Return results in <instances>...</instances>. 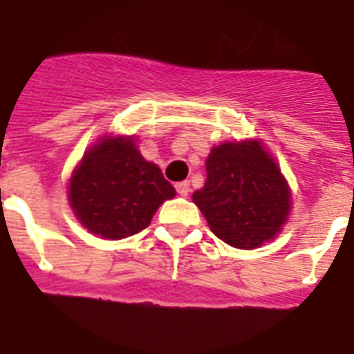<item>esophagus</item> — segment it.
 I'll list each match as a JSON object with an SVG mask.
<instances>
[{
    "mask_svg": "<svg viewBox=\"0 0 354 354\" xmlns=\"http://www.w3.org/2000/svg\"><path fill=\"white\" fill-rule=\"evenodd\" d=\"M175 188H177V194L183 196V198H187L188 192H190V183H188V180H183V183H177Z\"/></svg>",
    "mask_w": 354,
    "mask_h": 354,
    "instance_id": "1",
    "label": "esophagus"
}]
</instances>
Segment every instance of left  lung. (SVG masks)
<instances>
[{"label":"left lung","mask_w":354,"mask_h":354,"mask_svg":"<svg viewBox=\"0 0 354 354\" xmlns=\"http://www.w3.org/2000/svg\"><path fill=\"white\" fill-rule=\"evenodd\" d=\"M207 179L192 194L209 228L236 249H257L277 237L290 213V187L264 145L226 141L205 160Z\"/></svg>","instance_id":"8db88e82"}]
</instances>
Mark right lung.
<instances>
[{
  "label": "right lung",
  "instance_id": "add662e5",
  "mask_svg": "<svg viewBox=\"0 0 354 354\" xmlns=\"http://www.w3.org/2000/svg\"><path fill=\"white\" fill-rule=\"evenodd\" d=\"M175 188L147 162L131 136H103L69 177L68 200L77 221L102 239L145 230Z\"/></svg>",
  "mask_w": 354,
  "mask_h": 354
}]
</instances>
